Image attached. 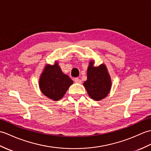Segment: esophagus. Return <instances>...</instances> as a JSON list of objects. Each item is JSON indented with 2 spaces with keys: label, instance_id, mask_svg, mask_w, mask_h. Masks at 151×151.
<instances>
[{
  "label": "esophagus",
  "instance_id": "esophagus-1",
  "mask_svg": "<svg viewBox=\"0 0 151 151\" xmlns=\"http://www.w3.org/2000/svg\"><path fill=\"white\" fill-rule=\"evenodd\" d=\"M75 82L76 83H79V84H81V80L80 79H79V78H76L75 79Z\"/></svg>",
  "mask_w": 151,
  "mask_h": 151
}]
</instances>
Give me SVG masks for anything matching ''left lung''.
<instances>
[{"mask_svg": "<svg viewBox=\"0 0 151 151\" xmlns=\"http://www.w3.org/2000/svg\"><path fill=\"white\" fill-rule=\"evenodd\" d=\"M91 61L87 69V79L83 85L89 96L96 101H99L107 96L111 88V79L106 66L101 64L93 66Z\"/></svg>", "mask_w": 151, "mask_h": 151, "instance_id": "obj_1", "label": "left lung"}]
</instances>
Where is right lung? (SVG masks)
Here are the masks:
<instances>
[{"label":"right lung","mask_w":151,"mask_h":151,"mask_svg":"<svg viewBox=\"0 0 151 151\" xmlns=\"http://www.w3.org/2000/svg\"><path fill=\"white\" fill-rule=\"evenodd\" d=\"M73 83L72 80L65 73L58 62L53 65H47L39 79V88L42 93L54 101L61 99Z\"/></svg>","instance_id":"right-lung-1"}]
</instances>
